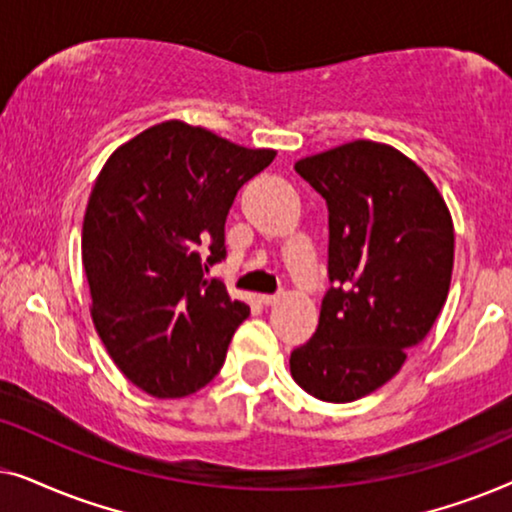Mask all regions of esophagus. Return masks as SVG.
Instances as JSON below:
<instances>
[{
    "instance_id": "34e87169",
    "label": "esophagus",
    "mask_w": 512,
    "mask_h": 512,
    "mask_svg": "<svg viewBox=\"0 0 512 512\" xmlns=\"http://www.w3.org/2000/svg\"><path fill=\"white\" fill-rule=\"evenodd\" d=\"M279 298H282L279 293H261V296H258V300H261L263 305H275Z\"/></svg>"
}]
</instances>
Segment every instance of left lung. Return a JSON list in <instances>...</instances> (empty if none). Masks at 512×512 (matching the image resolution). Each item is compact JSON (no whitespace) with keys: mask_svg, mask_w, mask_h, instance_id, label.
<instances>
[{"mask_svg":"<svg viewBox=\"0 0 512 512\" xmlns=\"http://www.w3.org/2000/svg\"><path fill=\"white\" fill-rule=\"evenodd\" d=\"M296 172L328 205V277L310 342L293 349V380L328 403L387 384L443 310L454 223L436 184L394 146L356 139L300 158Z\"/></svg>","mask_w":512,"mask_h":512,"instance_id":"8db88e82","label":"left lung"}]
</instances>
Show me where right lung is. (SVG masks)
Masks as SVG:
<instances>
[{
	"mask_svg": "<svg viewBox=\"0 0 512 512\" xmlns=\"http://www.w3.org/2000/svg\"><path fill=\"white\" fill-rule=\"evenodd\" d=\"M275 156L172 118L118 146L97 174L81 235L90 317L149 396L184 398L212 382L249 317L205 272L226 256L237 191Z\"/></svg>",
	"mask_w": 512,
	"mask_h": 512,
	"instance_id": "obj_1",
	"label": "right lung"
}]
</instances>
